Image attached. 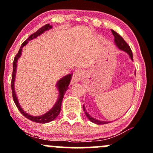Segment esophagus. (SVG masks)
Wrapping results in <instances>:
<instances>
[{"label":"esophagus","mask_w":153,"mask_h":153,"mask_svg":"<svg viewBox=\"0 0 153 153\" xmlns=\"http://www.w3.org/2000/svg\"><path fill=\"white\" fill-rule=\"evenodd\" d=\"M82 77V71H75V73H73V77H72L71 84H74L75 82H78V81H80V80H81Z\"/></svg>","instance_id":"34e87169"}]
</instances>
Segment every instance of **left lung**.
<instances>
[{"label":"left lung","mask_w":153,"mask_h":153,"mask_svg":"<svg viewBox=\"0 0 153 153\" xmlns=\"http://www.w3.org/2000/svg\"><path fill=\"white\" fill-rule=\"evenodd\" d=\"M111 32L112 34H113L114 36V42L116 44V45H117V46L118 47V48L120 49L121 50H123L125 52H127V53L129 55V57H131V59H133L132 52H131L130 47H129V45H128V44L124 40V39H123L122 36L118 34V33L116 32L115 31L111 30ZM83 111L84 112H85L86 117H88V119L89 120H90L91 122H92L93 123H95V124H108V123L110 122H103V121L99 120V119H96L94 118L93 117H91V116L88 113L87 111L85 110V106H84V105H83Z\"/></svg>","instance_id":"left-lung-1"}]
</instances>
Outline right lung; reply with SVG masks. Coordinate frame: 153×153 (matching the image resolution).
I'll return each mask as SVG.
<instances>
[{
    "instance_id": "right-lung-1",
    "label": "right lung",
    "mask_w": 153,
    "mask_h": 153,
    "mask_svg": "<svg viewBox=\"0 0 153 153\" xmlns=\"http://www.w3.org/2000/svg\"><path fill=\"white\" fill-rule=\"evenodd\" d=\"M52 27V26L50 25L49 24H46V25L43 26L42 27L40 28L39 29H38L36 32H34V34H32L29 36V38L22 44V46L20 47V50H19V52L17 53L16 57H14V60L13 62V73H12V78H11V89H12V95H13V101L16 105L17 108H19V110L20 111L21 113L22 114L24 117H26L27 119H29V120L32 121V122H37V123H41V124H45V123H48L50 122L53 121L57 116L59 115V112L61 110V104H62L63 97H64V95L65 94L67 90L68 89V86H69V84L71 82V78H72V74L67 75L65 77H63L62 78H61L60 80H59V81L57 82V89L59 91V96L58 99H57V101H56L55 104L54 105L53 107L51 108L50 110H49L48 111H47L45 114H43L42 115L40 116H31L29 114L26 113L23 108L21 107L20 104H19L18 99L16 97V95L15 89H14V81H15V78H16V67H17V61L19 57H21V54H22V47L25 46L26 44L28 43V42L30 41V40L36 38L38 36H39L40 34H42V33L45 32V31L49 30Z\"/></svg>"
}]
</instances>
